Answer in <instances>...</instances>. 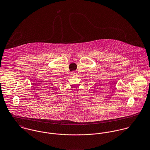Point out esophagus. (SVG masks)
Returning <instances> with one entry per match:
<instances>
[{
  "label": "esophagus",
  "instance_id": "34e87169",
  "mask_svg": "<svg viewBox=\"0 0 150 150\" xmlns=\"http://www.w3.org/2000/svg\"><path fill=\"white\" fill-rule=\"evenodd\" d=\"M72 75H74V76H75L76 74V71H72Z\"/></svg>",
  "mask_w": 150,
  "mask_h": 150
}]
</instances>
